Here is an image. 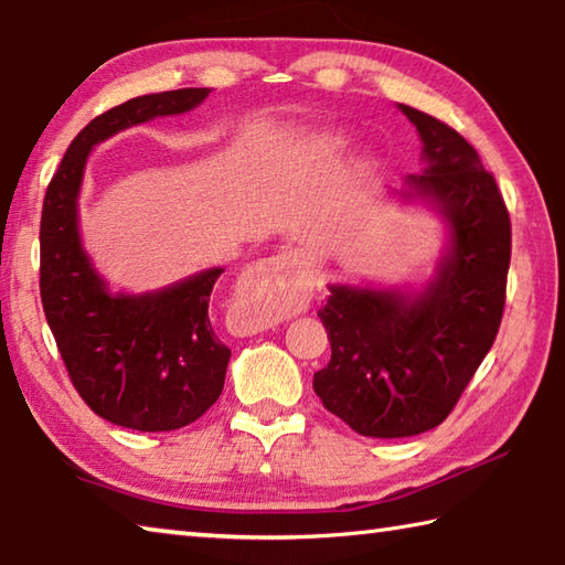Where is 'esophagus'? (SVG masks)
Returning <instances> with one entry per match:
<instances>
[{"label": "esophagus", "mask_w": 565, "mask_h": 565, "mask_svg": "<svg viewBox=\"0 0 565 565\" xmlns=\"http://www.w3.org/2000/svg\"><path fill=\"white\" fill-rule=\"evenodd\" d=\"M243 290L250 300L260 302V324L267 328L288 310H300L305 298V285L292 273V260L285 255L270 257V260L253 267L243 280Z\"/></svg>", "instance_id": "34e87169"}]
</instances>
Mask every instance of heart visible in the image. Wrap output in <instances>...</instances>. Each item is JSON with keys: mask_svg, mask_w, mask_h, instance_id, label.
I'll return each instance as SVG.
<instances>
[{"mask_svg": "<svg viewBox=\"0 0 565 565\" xmlns=\"http://www.w3.org/2000/svg\"><path fill=\"white\" fill-rule=\"evenodd\" d=\"M330 141H334V138H330Z\"/></svg>", "mask_w": 565, "mask_h": 565, "instance_id": "heart-1", "label": "heart"}]
</instances>
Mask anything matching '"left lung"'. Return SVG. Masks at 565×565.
Returning a JSON list of instances; mask_svg holds the SVG:
<instances>
[{"instance_id":"obj_1","label":"left lung","mask_w":565,"mask_h":565,"mask_svg":"<svg viewBox=\"0 0 565 565\" xmlns=\"http://www.w3.org/2000/svg\"><path fill=\"white\" fill-rule=\"evenodd\" d=\"M417 126L424 171L402 198H424L449 225V250L422 292L330 285L318 312L332 358L315 372L324 409L377 439L429 431L449 417L487 358L507 302L511 221L467 138L399 104Z\"/></svg>"}]
</instances>
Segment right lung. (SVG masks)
I'll list each match as a JSON object with an SVG mask.
<instances>
[{
    "label": "right lung",
    "instance_id": "obj_1",
    "mask_svg": "<svg viewBox=\"0 0 565 565\" xmlns=\"http://www.w3.org/2000/svg\"><path fill=\"white\" fill-rule=\"evenodd\" d=\"M211 88L136 96L86 124L46 188L39 227V290L68 377L98 417L136 431H173L213 407L231 350L217 340L207 302L223 267L166 290L111 295L78 235L76 198L96 143L158 116L185 114Z\"/></svg>",
    "mask_w": 565,
    "mask_h": 565
}]
</instances>
